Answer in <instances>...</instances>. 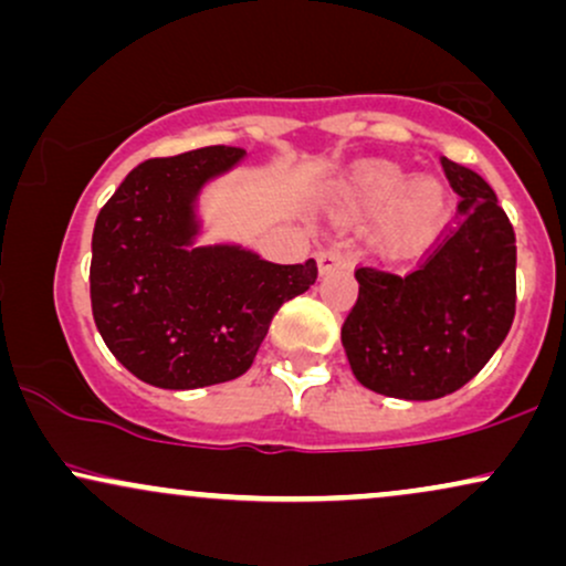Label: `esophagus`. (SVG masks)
<instances>
[{"mask_svg": "<svg viewBox=\"0 0 566 566\" xmlns=\"http://www.w3.org/2000/svg\"><path fill=\"white\" fill-rule=\"evenodd\" d=\"M316 265H319V274H329L333 269H340V265H348V258L343 255L337 247H327V250L316 252Z\"/></svg>", "mask_w": 566, "mask_h": 566, "instance_id": "obj_1", "label": "esophagus"}]
</instances>
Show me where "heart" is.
I'll use <instances>...</instances> for the list:
<instances>
[{
  "label": "heart",
  "instance_id": "1",
  "mask_svg": "<svg viewBox=\"0 0 566 566\" xmlns=\"http://www.w3.org/2000/svg\"><path fill=\"white\" fill-rule=\"evenodd\" d=\"M399 165L386 159L359 161L340 180L337 205L350 220H375V244L386 255H407L433 237L444 216V188L420 175L405 180Z\"/></svg>",
  "mask_w": 566,
  "mask_h": 566
}]
</instances>
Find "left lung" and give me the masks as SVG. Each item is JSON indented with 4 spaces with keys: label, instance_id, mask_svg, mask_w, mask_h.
<instances>
[{
    "label": "left lung",
    "instance_id": "left-lung-1",
    "mask_svg": "<svg viewBox=\"0 0 566 566\" xmlns=\"http://www.w3.org/2000/svg\"><path fill=\"white\" fill-rule=\"evenodd\" d=\"M458 226L405 276L356 269L359 297L340 340L369 391L431 401L458 391L509 335L516 314V237L490 184L441 159Z\"/></svg>",
    "mask_w": 566,
    "mask_h": 566
}]
</instances>
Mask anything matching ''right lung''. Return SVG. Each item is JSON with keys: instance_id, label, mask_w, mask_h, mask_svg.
Segmentation results:
<instances>
[{"instance_id": "1", "label": "right lung", "mask_w": 566, "mask_h": 566, "mask_svg": "<svg viewBox=\"0 0 566 566\" xmlns=\"http://www.w3.org/2000/svg\"><path fill=\"white\" fill-rule=\"evenodd\" d=\"M242 159L231 146L148 159L97 212V333L148 386L188 391L244 375L282 303L316 282L314 258L279 265L239 244H197L201 188Z\"/></svg>"}]
</instances>
